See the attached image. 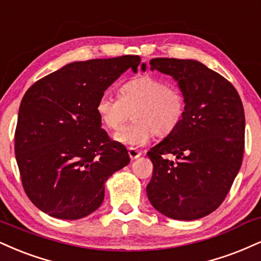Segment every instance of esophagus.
Here are the masks:
<instances>
[{
    "label": "esophagus",
    "mask_w": 261,
    "mask_h": 261,
    "mask_svg": "<svg viewBox=\"0 0 261 261\" xmlns=\"http://www.w3.org/2000/svg\"><path fill=\"white\" fill-rule=\"evenodd\" d=\"M141 154H142V153H141L139 149L134 148V147H130V148H128V155H130V158L133 159V161L134 159L139 158V156H141Z\"/></svg>",
    "instance_id": "34e87169"
}]
</instances>
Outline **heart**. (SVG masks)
<instances>
[{"instance_id": "1", "label": "heart", "mask_w": 261, "mask_h": 261, "mask_svg": "<svg viewBox=\"0 0 261 261\" xmlns=\"http://www.w3.org/2000/svg\"><path fill=\"white\" fill-rule=\"evenodd\" d=\"M120 97L103 92L95 111L107 130L117 131L134 112L135 122L115 134L119 143L141 147L153 135L165 137L176 130L186 112V99L176 86L154 76H139L128 80L119 90Z\"/></svg>"}]
</instances>
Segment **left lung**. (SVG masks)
Listing matches in <instances>:
<instances>
[{"mask_svg":"<svg viewBox=\"0 0 261 261\" xmlns=\"http://www.w3.org/2000/svg\"><path fill=\"white\" fill-rule=\"evenodd\" d=\"M149 65L177 81L186 112L176 130L147 153L153 163L147 196L163 215L196 220L220 206L240 171L243 105L233 85L202 63L154 58ZM168 154L177 161H169Z\"/></svg>","mask_w":261,"mask_h":261,"instance_id":"obj_1","label":"left lung"}]
</instances>
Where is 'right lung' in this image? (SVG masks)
Masks as SVG:
<instances>
[{
  "instance_id": "1",
  "label": "right lung",
  "mask_w": 261,
  "mask_h": 261,
  "mask_svg": "<svg viewBox=\"0 0 261 261\" xmlns=\"http://www.w3.org/2000/svg\"><path fill=\"white\" fill-rule=\"evenodd\" d=\"M139 56L74 62L25 92L14 135L21 185L40 210L77 220L99 208L105 182L130 163L124 144L100 128L98 97Z\"/></svg>"
}]
</instances>
